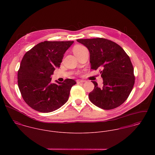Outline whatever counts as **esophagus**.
<instances>
[{"mask_svg": "<svg viewBox=\"0 0 155 155\" xmlns=\"http://www.w3.org/2000/svg\"><path fill=\"white\" fill-rule=\"evenodd\" d=\"M76 82H77V83H78V84H80V83H84V82H85V81H84V80H80V79H78V80H77V81H76Z\"/></svg>", "mask_w": 155, "mask_h": 155, "instance_id": "34e87169", "label": "esophagus"}]
</instances>
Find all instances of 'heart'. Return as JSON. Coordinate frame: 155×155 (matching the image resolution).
<instances>
[{
	"mask_svg": "<svg viewBox=\"0 0 155 155\" xmlns=\"http://www.w3.org/2000/svg\"><path fill=\"white\" fill-rule=\"evenodd\" d=\"M73 52L74 54L78 57L81 55H82L85 51H87V49L85 46L81 45H76L73 48Z\"/></svg>",
	"mask_w": 155,
	"mask_h": 155,
	"instance_id": "heart-1",
	"label": "heart"
}]
</instances>
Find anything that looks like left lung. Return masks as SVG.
Returning <instances> with one entry per match:
<instances>
[{
	"mask_svg": "<svg viewBox=\"0 0 155 155\" xmlns=\"http://www.w3.org/2000/svg\"><path fill=\"white\" fill-rule=\"evenodd\" d=\"M77 41L88 49L91 68L99 69L103 79L101 88L92 81L94 89L89 94L90 101L104 110L120 106L129 97L135 83L130 57L121 46L106 39H82Z\"/></svg>",
	"mask_w": 155,
	"mask_h": 155,
	"instance_id": "obj_1",
	"label": "left lung"
}]
</instances>
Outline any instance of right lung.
Returning <instances> with one entry per match:
<instances>
[{"label":"right lung","instance_id":"obj_1","mask_svg":"<svg viewBox=\"0 0 155 155\" xmlns=\"http://www.w3.org/2000/svg\"><path fill=\"white\" fill-rule=\"evenodd\" d=\"M73 41H44L35 45L22 58L18 71V85L24 101L33 109L51 112L63 106L71 87V79L51 83V76L60 67L64 54Z\"/></svg>","mask_w":155,"mask_h":155}]
</instances>
